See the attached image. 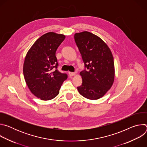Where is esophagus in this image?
I'll return each instance as SVG.
<instances>
[{
  "label": "esophagus",
  "mask_w": 147,
  "mask_h": 147,
  "mask_svg": "<svg viewBox=\"0 0 147 147\" xmlns=\"http://www.w3.org/2000/svg\"><path fill=\"white\" fill-rule=\"evenodd\" d=\"M69 75L70 76V77H72V76H74L76 75V73H73V72H69Z\"/></svg>",
  "instance_id": "obj_1"
}]
</instances>
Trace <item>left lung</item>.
Here are the masks:
<instances>
[{"mask_svg": "<svg viewBox=\"0 0 147 147\" xmlns=\"http://www.w3.org/2000/svg\"><path fill=\"white\" fill-rule=\"evenodd\" d=\"M74 37L85 67L88 69L80 72L82 82L77 90L88 99H98L108 91L114 82L112 53L101 38L90 32L76 33Z\"/></svg>", "mask_w": 147, "mask_h": 147, "instance_id": "left-lung-1", "label": "left lung"}]
</instances>
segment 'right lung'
I'll return each instance as SVG.
<instances>
[{"label":"right lung","mask_w":147,"mask_h":147,"mask_svg":"<svg viewBox=\"0 0 147 147\" xmlns=\"http://www.w3.org/2000/svg\"><path fill=\"white\" fill-rule=\"evenodd\" d=\"M65 38L64 35L53 32L45 34L35 42L26 55L24 79L30 91L41 100L55 98L67 78L66 74L57 70L56 57V51Z\"/></svg>","instance_id":"1"}]
</instances>
